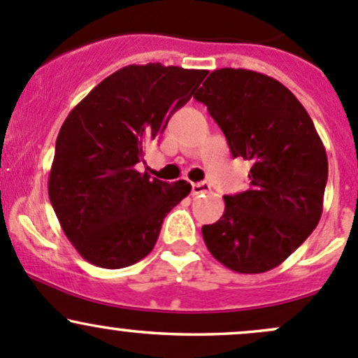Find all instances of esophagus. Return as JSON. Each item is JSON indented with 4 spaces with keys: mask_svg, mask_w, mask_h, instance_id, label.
<instances>
[{
    "mask_svg": "<svg viewBox=\"0 0 358 358\" xmlns=\"http://www.w3.org/2000/svg\"><path fill=\"white\" fill-rule=\"evenodd\" d=\"M211 190V185L208 182H199V183H192V194L194 196H199V194H206Z\"/></svg>",
    "mask_w": 358,
    "mask_h": 358,
    "instance_id": "1",
    "label": "esophagus"
}]
</instances>
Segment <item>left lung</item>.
Returning a JSON list of instances; mask_svg holds the SVG:
<instances>
[{
    "label": "left lung",
    "instance_id": "left-lung-1",
    "mask_svg": "<svg viewBox=\"0 0 358 358\" xmlns=\"http://www.w3.org/2000/svg\"><path fill=\"white\" fill-rule=\"evenodd\" d=\"M222 128L234 157L251 162L249 189L225 196L223 216L202 227L209 252L227 268H275L322 215L327 154L308 112L277 79L216 69L194 95Z\"/></svg>",
    "mask_w": 358,
    "mask_h": 358
}]
</instances>
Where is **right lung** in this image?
<instances>
[{
	"instance_id": "add662e5",
	"label": "right lung",
	"mask_w": 358,
	"mask_h": 358,
	"mask_svg": "<svg viewBox=\"0 0 358 358\" xmlns=\"http://www.w3.org/2000/svg\"><path fill=\"white\" fill-rule=\"evenodd\" d=\"M206 76L161 64L126 66L69 112L48 196L67 239L92 265L124 268L145 258L164 216L190 194L185 180H150L136 164Z\"/></svg>"
}]
</instances>
